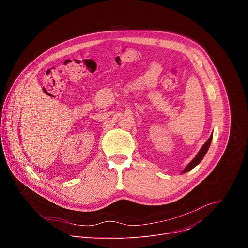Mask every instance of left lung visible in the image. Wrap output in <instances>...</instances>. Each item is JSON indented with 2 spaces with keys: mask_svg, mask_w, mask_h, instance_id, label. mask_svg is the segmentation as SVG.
<instances>
[{
  "mask_svg": "<svg viewBox=\"0 0 248 248\" xmlns=\"http://www.w3.org/2000/svg\"><path fill=\"white\" fill-rule=\"evenodd\" d=\"M212 136H213V135H211V136L209 137V139L206 141V142L204 143V145L201 147V149L199 150V152L197 153V155H196V156L194 157V159L186 167V169L182 171V173H185V172H186V171L192 170L194 167H196V166L202 161V159L204 158V156L206 155V153H207V151H208V149H209V147H210L211 141H212Z\"/></svg>",
  "mask_w": 248,
  "mask_h": 248,
  "instance_id": "1",
  "label": "left lung"
}]
</instances>
